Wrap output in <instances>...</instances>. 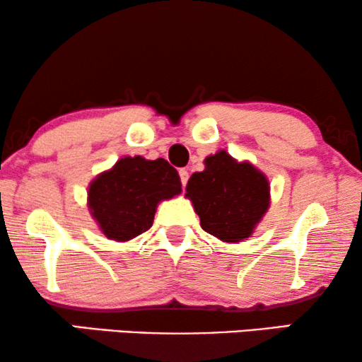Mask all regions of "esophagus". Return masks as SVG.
Returning a JSON list of instances; mask_svg holds the SVG:
<instances>
[{
	"label": "esophagus",
	"instance_id": "esophagus-1",
	"mask_svg": "<svg viewBox=\"0 0 362 362\" xmlns=\"http://www.w3.org/2000/svg\"><path fill=\"white\" fill-rule=\"evenodd\" d=\"M180 177H181V185L186 186L187 185V180H189V173H187L186 170H181L180 171Z\"/></svg>",
	"mask_w": 362,
	"mask_h": 362
}]
</instances>
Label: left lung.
Listing matches in <instances>:
<instances>
[{
  "instance_id": "1",
  "label": "left lung",
  "mask_w": 362,
  "mask_h": 362,
  "mask_svg": "<svg viewBox=\"0 0 362 362\" xmlns=\"http://www.w3.org/2000/svg\"><path fill=\"white\" fill-rule=\"evenodd\" d=\"M194 206L201 227L226 244L252 237L270 207V182L250 161H239L226 150L204 160V171L194 173L186 196Z\"/></svg>"
}]
</instances>
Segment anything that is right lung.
I'll return each instance as SVG.
<instances>
[{"label":"right lung","instance_id":"obj_1","mask_svg":"<svg viewBox=\"0 0 362 362\" xmlns=\"http://www.w3.org/2000/svg\"><path fill=\"white\" fill-rule=\"evenodd\" d=\"M181 191L180 175L163 158L123 156L88 182L87 207L107 239L128 242L150 229L160 202Z\"/></svg>","mask_w":362,"mask_h":362}]
</instances>
